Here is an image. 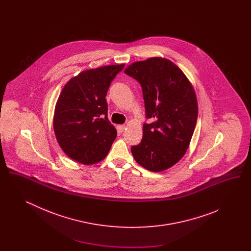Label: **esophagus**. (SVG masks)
<instances>
[{"instance_id":"esophagus-1","label":"esophagus","mask_w":251,"mask_h":251,"mask_svg":"<svg viewBox=\"0 0 251 251\" xmlns=\"http://www.w3.org/2000/svg\"><path fill=\"white\" fill-rule=\"evenodd\" d=\"M125 125H118L117 126V129H118V131H120V132H122V131L125 130Z\"/></svg>"}]
</instances>
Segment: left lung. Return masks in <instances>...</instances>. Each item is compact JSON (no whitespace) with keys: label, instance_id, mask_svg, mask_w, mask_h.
I'll return each mask as SVG.
<instances>
[{"label":"left lung","instance_id":"obj_1","mask_svg":"<svg viewBox=\"0 0 251 251\" xmlns=\"http://www.w3.org/2000/svg\"><path fill=\"white\" fill-rule=\"evenodd\" d=\"M125 74L142 87L146 119L141 142L131 147L134 160L153 172L166 170L185 154L198 120L195 90L170 60L151 57L132 63Z\"/></svg>","mask_w":251,"mask_h":251}]
</instances>
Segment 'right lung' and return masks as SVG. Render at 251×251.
I'll return each instance as SVG.
<instances>
[{
    "instance_id": "right-lung-1",
    "label": "right lung",
    "mask_w": 251,
    "mask_h": 251,
    "mask_svg": "<svg viewBox=\"0 0 251 251\" xmlns=\"http://www.w3.org/2000/svg\"><path fill=\"white\" fill-rule=\"evenodd\" d=\"M124 65H112L79 73L61 91L53 130L61 149L73 160L93 165L103 160L117 137L108 120L106 94Z\"/></svg>"
}]
</instances>
